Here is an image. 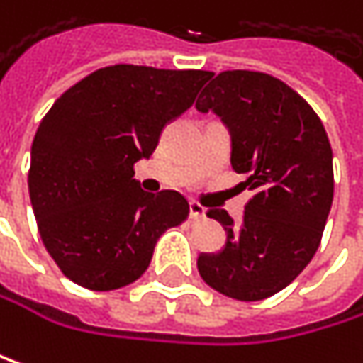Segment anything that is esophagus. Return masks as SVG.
I'll return each mask as SVG.
<instances>
[{"label": "esophagus", "mask_w": 363, "mask_h": 363, "mask_svg": "<svg viewBox=\"0 0 363 363\" xmlns=\"http://www.w3.org/2000/svg\"><path fill=\"white\" fill-rule=\"evenodd\" d=\"M189 217H191L194 221H200V219L206 217V208L200 206L198 202H191V204H189Z\"/></svg>", "instance_id": "esophagus-1"}]
</instances>
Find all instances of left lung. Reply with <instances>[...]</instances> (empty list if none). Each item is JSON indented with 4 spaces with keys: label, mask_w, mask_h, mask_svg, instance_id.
I'll return each instance as SVG.
<instances>
[{
    "label": "left lung",
    "mask_w": 363,
    "mask_h": 363,
    "mask_svg": "<svg viewBox=\"0 0 363 363\" xmlns=\"http://www.w3.org/2000/svg\"><path fill=\"white\" fill-rule=\"evenodd\" d=\"M230 131L232 167L253 191L240 225L219 208L225 228L217 253L198 270L219 294L257 302L285 289L313 259L334 198L332 146L315 110L285 82L249 69L221 72L198 97Z\"/></svg>",
    "instance_id": "8db88e82"
}]
</instances>
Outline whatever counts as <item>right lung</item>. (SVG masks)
<instances>
[{
  "label": "right lung",
  "instance_id": "obj_1",
  "mask_svg": "<svg viewBox=\"0 0 363 363\" xmlns=\"http://www.w3.org/2000/svg\"><path fill=\"white\" fill-rule=\"evenodd\" d=\"M208 78L202 69L110 65L67 89L42 118L29 198L46 251L76 285L110 291L133 283L159 236L187 219L178 191L140 189L133 163L152 155L163 127L191 108Z\"/></svg>",
  "mask_w": 363,
  "mask_h": 363
}]
</instances>
